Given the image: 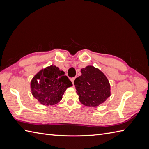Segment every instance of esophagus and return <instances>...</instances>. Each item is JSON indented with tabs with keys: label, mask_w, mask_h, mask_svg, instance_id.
<instances>
[{
	"label": "esophagus",
	"mask_w": 149,
	"mask_h": 149,
	"mask_svg": "<svg viewBox=\"0 0 149 149\" xmlns=\"http://www.w3.org/2000/svg\"><path fill=\"white\" fill-rule=\"evenodd\" d=\"M74 79H75V78H71V82H72V83H73V85H74Z\"/></svg>",
	"instance_id": "esophagus-1"
}]
</instances>
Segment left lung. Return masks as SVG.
Instances as JSON below:
<instances>
[{
  "mask_svg": "<svg viewBox=\"0 0 149 149\" xmlns=\"http://www.w3.org/2000/svg\"><path fill=\"white\" fill-rule=\"evenodd\" d=\"M82 74L76 78L74 84L79 100L83 105L96 107L111 95L109 81L100 70L88 66L81 70Z\"/></svg>",
  "mask_w": 149,
  "mask_h": 149,
  "instance_id": "left-lung-1",
  "label": "left lung"
}]
</instances>
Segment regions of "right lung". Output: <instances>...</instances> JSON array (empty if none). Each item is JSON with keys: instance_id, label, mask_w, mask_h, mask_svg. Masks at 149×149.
Masks as SVG:
<instances>
[{"instance_id": "1", "label": "right lung", "mask_w": 149, "mask_h": 149, "mask_svg": "<svg viewBox=\"0 0 149 149\" xmlns=\"http://www.w3.org/2000/svg\"><path fill=\"white\" fill-rule=\"evenodd\" d=\"M63 71L55 66L46 68L36 74L31 81V93L43 105L56 104L66 89L73 86Z\"/></svg>"}]
</instances>
